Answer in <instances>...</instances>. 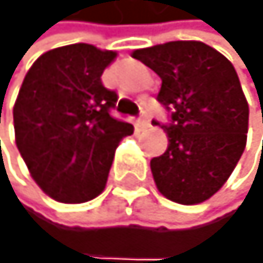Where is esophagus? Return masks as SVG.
Segmentation results:
<instances>
[{"label":"esophagus","mask_w":263,"mask_h":263,"mask_svg":"<svg viewBox=\"0 0 263 263\" xmlns=\"http://www.w3.org/2000/svg\"><path fill=\"white\" fill-rule=\"evenodd\" d=\"M138 125H139L141 129H146V127H149V115H148V114H143V115H141V119H139Z\"/></svg>","instance_id":"esophagus-1"}]
</instances>
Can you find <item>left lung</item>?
<instances>
[{
	"mask_svg": "<svg viewBox=\"0 0 263 263\" xmlns=\"http://www.w3.org/2000/svg\"><path fill=\"white\" fill-rule=\"evenodd\" d=\"M133 58L158 73L157 100L171 111V122L163 125L168 146L149 162L155 184L181 205L209 200L247 146L250 110L233 63L200 41L136 49Z\"/></svg>",
	"mask_w": 263,
	"mask_h": 263,
	"instance_id": "8db88e82",
	"label": "left lung"
}]
</instances>
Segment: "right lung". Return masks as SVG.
Masks as SVG:
<instances>
[{"label": "right lung", "mask_w": 263, "mask_h": 263, "mask_svg": "<svg viewBox=\"0 0 263 263\" xmlns=\"http://www.w3.org/2000/svg\"><path fill=\"white\" fill-rule=\"evenodd\" d=\"M115 57L84 43L49 49L29 68L18 91L16 148L37 186L62 203L100 195L117 146L134 133L110 115L119 96L101 82Z\"/></svg>", "instance_id": "obj_1"}]
</instances>
